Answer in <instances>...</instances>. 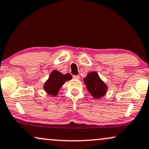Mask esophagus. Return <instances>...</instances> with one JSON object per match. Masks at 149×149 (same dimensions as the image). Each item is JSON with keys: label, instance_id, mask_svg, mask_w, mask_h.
<instances>
[{"label": "esophagus", "instance_id": "obj_1", "mask_svg": "<svg viewBox=\"0 0 149 149\" xmlns=\"http://www.w3.org/2000/svg\"><path fill=\"white\" fill-rule=\"evenodd\" d=\"M73 78L74 79H76V80H78V79H80V76L79 75H76V76H73Z\"/></svg>", "mask_w": 149, "mask_h": 149}]
</instances>
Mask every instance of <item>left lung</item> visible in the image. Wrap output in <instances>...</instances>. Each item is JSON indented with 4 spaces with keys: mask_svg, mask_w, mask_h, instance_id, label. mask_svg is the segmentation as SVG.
<instances>
[{
    "mask_svg": "<svg viewBox=\"0 0 149 149\" xmlns=\"http://www.w3.org/2000/svg\"><path fill=\"white\" fill-rule=\"evenodd\" d=\"M84 81L88 92L95 98H100L106 94L107 84L101 80L98 74L95 71L88 73L86 78H84Z\"/></svg>",
    "mask_w": 149,
    "mask_h": 149,
    "instance_id": "obj_1",
    "label": "left lung"
}]
</instances>
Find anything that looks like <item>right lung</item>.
I'll return each instance as SVG.
<instances>
[{"label":"right lung","mask_w":149,"mask_h":149,"mask_svg":"<svg viewBox=\"0 0 149 149\" xmlns=\"http://www.w3.org/2000/svg\"><path fill=\"white\" fill-rule=\"evenodd\" d=\"M71 78L72 77L69 73L63 74L57 70L53 71L48 80L45 82V91L49 95L56 96L63 84Z\"/></svg>","instance_id":"right-lung-1"}]
</instances>
